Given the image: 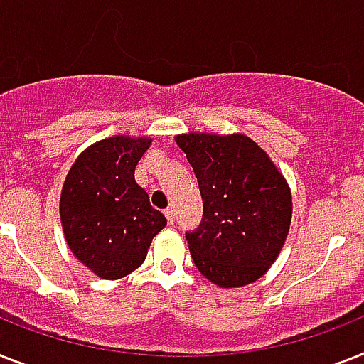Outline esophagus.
Returning <instances> with one entry per match:
<instances>
[{"mask_svg": "<svg viewBox=\"0 0 364 364\" xmlns=\"http://www.w3.org/2000/svg\"><path fill=\"white\" fill-rule=\"evenodd\" d=\"M164 215H166L168 223H170V224H176V209H173V208L166 209V211H164Z\"/></svg>", "mask_w": 364, "mask_h": 364, "instance_id": "34e87169", "label": "esophagus"}]
</instances>
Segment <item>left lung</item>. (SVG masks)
Masks as SVG:
<instances>
[{
    "label": "left lung",
    "instance_id": "1",
    "mask_svg": "<svg viewBox=\"0 0 364 364\" xmlns=\"http://www.w3.org/2000/svg\"><path fill=\"white\" fill-rule=\"evenodd\" d=\"M196 173L202 223L187 233L198 271L220 288H241L273 264L291 223V191L267 153L245 134L176 136Z\"/></svg>",
    "mask_w": 364,
    "mask_h": 364
}]
</instances>
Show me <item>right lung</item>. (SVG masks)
<instances>
[{"label":"right lung","instance_id":"obj_1","mask_svg":"<svg viewBox=\"0 0 364 364\" xmlns=\"http://www.w3.org/2000/svg\"><path fill=\"white\" fill-rule=\"evenodd\" d=\"M151 138L112 136L80 153L65 177L59 215L65 241L76 258L106 280L144 264L166 217L151 208L134 170Z\"/></svg>","mask_w":364,"mask_h":364}]
</instances>
